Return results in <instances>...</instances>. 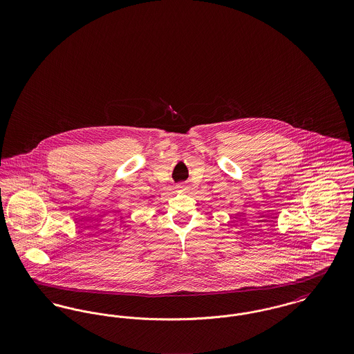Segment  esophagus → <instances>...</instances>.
Instances as JSON below:
<instances>
[{"mask_svg": "<svg viewBox=\"0 0 354 354\" xmlns=\"http://www.w3.org/2000/svg\"><path fill=\"white\" fill-rule=\"evenodd\" d=\"M176 187H178L179 191H187L188 189V185H185V183H179Z\"/></svg>", "mask_w": 354, "mask_h": 354, "instance_id": "esophagus-1", "label": "esophagus"}]
</instances>
